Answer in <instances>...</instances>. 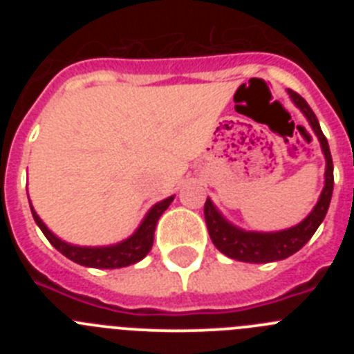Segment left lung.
<instances>
[{
	"label": "left lung",
	"instance_id": "1",
	"mask_svg": "<svg viewBox=\"0 0 354 354\" xmlns=\"http://www.w3.org/2000/svg\"><path fill=\"white\" fill-rule=\"evenodd\" d=\"M292 99V102L301 109L310 127L314 129L317 136L321 149H323L324 159H326V171H324V187L319 196L317 204L312 209V212L306 216L301 223L294 227L278 230V232H252V230H243L236 227L228 220H225L221 212L214 207L211 198L205 200L204 216L207 223L209 236L214 246L225 253L227 257L241 262H253V264H262V262H274L283 261L290 257L292 253L298 252L299 248L308 243L312 236L315 234L317 227L323 223L326 216L328 207L331 202V193H333V161H331L330 147H328L326 136L321 131L319 120L312 108L306 104L299 93L287 90Z\"/></svg>",
	"mask_w": 354,
	"mask_h": 354
}]
</instances>
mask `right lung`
I'll use <instances>...</instances> for the list:
<instances>
[{"instance_id": "add662e5", "label": "right lung", "mask_w": 354, "mask_h": 354, "mask_svg": "<svg viewBox=\"0 0 354 354\" xmlns=\"http://www.w3.org/2000/svg\"><path fill=\"white\" fill-rule=\"evenodd\" d=\"M174 202V196H168V198L161 200L156 205L150 207V211L147 212V216L143 218V221L140 223V227L136 228V232L133 234L127 239L120 241L117 245L111 246H76L71 245V243H65L60 237H56L55 234L46 227L42 220L39 218V214L35 212L33 205L30 204L31 214H33V220L39 225L40 230L44 232V236L48 237V241L55 246L60 253H64L65 257L71 259L72 262L76 264L86 266V268H101V270H117V268H126V266L134 264V262L142 261L147 253L152 248V243H154V230L158 220L161 218V214L168 209V205Z\"/></svg>"}]
</instances>
